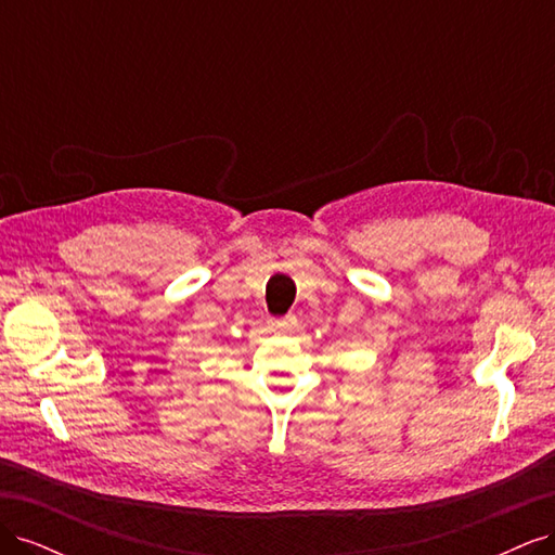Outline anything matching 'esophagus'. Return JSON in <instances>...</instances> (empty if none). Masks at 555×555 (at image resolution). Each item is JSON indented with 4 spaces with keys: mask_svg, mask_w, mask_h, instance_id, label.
<instances>
[{
    "mask_svg": "<svg viewBox=\"0 0 555 555\" xmlns=\"http://www.w3.org/2000/svg\"><path fill=\"white\" fill-rule=\"evenodd\" d=\"M271 328H273V331H294V328H296V317L271 319Z\"/></svg>",
    "mask_w": 555,
    "mask_h": 555,
    "instance_id": "obj_1",
    "label": "esophagus"
}]
</instances>
